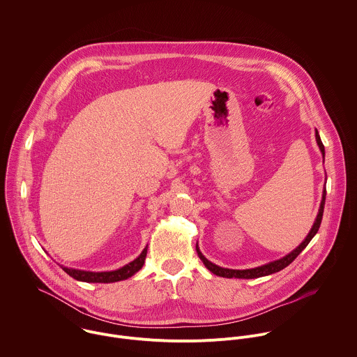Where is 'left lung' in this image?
Returning <instances> with one entry per match:
<instances>
[{
    "mask_svg": "<svg viewBox=\"0 0 357 357\" xmlns=\"http://www.w3.org/2000/svg\"><path fill=\"white\" fill-rule=\"evenodd\" d=\"M316 142L319 144V149L324 157V144L320 139V135L316 130ZM324 203H326V189L323 190V199H321V203H320V208H319V214L316 216V220L310 229V231L307 233L306 238L294 250L291 251L289 254H287L283 258L278 259V261H273V262H269L266 265H262V266H258V268H254V269H245V271H237V269H227V268H220L218 265H215L213 262H210L199 250V247H196L197 250V254L200 257V259L203 261V264L206 265V268L213 272L216 276H220V278H226V279H231V278H236V279H258V278H262V276H268V275H272V273H276V272H280L282 269L287 268L305 248L306 245L310 243V240L314 237V234L317 233L319 227H320V223H321V219H323V213H324Z\"/></svg>",
    "mask_w": 357,
    "mask_h": 357,
    "instance_id": "left-lung-1",
    "label": "left lung"
}]
</instances>
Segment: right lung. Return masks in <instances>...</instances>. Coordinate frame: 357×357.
<instances>
[{
  "label": "right lung",
  "mask_w": 357,
  "mask_h": 357,
  "mask_svg": "<svg viewBox=\"0 0 357 357\" xmlns=\"http://www.w3.org/2000/svg\"><path fill=\"white\" fill-rule=\"evenodd\" d=\"M146 254H147V247L141 252V255L134 259L132 262H130L128 265L117 269V271H112V272H86V271H78V269H73V268H65L62 266V269L72 276L73 279L78 280V282H85V283H114V282H121L126 280L131 276H134L138 271L142 269L144 259H146Z\"/></svg>",
  "instance_id": "1"
}]
</instances>
